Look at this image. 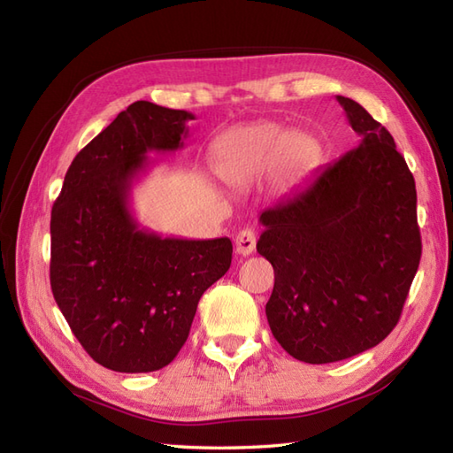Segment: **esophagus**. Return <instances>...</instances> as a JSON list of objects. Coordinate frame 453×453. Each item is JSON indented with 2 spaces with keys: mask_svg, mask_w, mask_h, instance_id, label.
Segmentation results:
<instances>
[{
  "mask_svg": "<svg viewBox=\"0 0 453 453\" xmlns=\"http://www.w3.org/2000/svg\"><path fill=\"white\" fill-rule=\"evenodd\" d=\"M255 245H257V235H255L253 229L247 227V229H242V232L237 234V237H235L237 255H242V257L251 255L255 251Z\"/></svg>",
  "mask_w": 453,
  "mask_h": 453,
  "instance_id": "esophagus-1",
  "label": "esophagus"
}]
</instances>
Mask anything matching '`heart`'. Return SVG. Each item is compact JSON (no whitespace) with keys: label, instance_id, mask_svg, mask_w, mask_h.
Instances as JSON below:
<instances>
[{"label":"heart","instance_id":"1","mask_svg":"<svg viewBox=\"0 0 453 453\" xmlns=\"http://www.w3.org/2000/svg\"><path fill=\"white\" fill-rule=\"evenodd\" d=\"M321 146L310 134L286 132L273 122H257L226 134L214 150V169L226 185L245 188L274 167L290 185L319 159Z\"/></svg>","mask_w":453,"mask_h":453}]
</instances>
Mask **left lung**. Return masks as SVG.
<instances>
[{
    "mask_svg": "<svg viewBox=\"0 0 453 453\" xmlns=\"http://www.w3.org/2000/svg\"><path fill=\"white\" fill-rule=\"evenodd\" d=\"M358 146L265 210L257 243L274 268L266 319L296 360L329 364L397 325L420 263L417 188L391 134L336 95Z\"/></svg>",
    "mask_w": 453,
    "mask_h": 453,
    "instance_id": "obj_1",
    "label": "left lung"
}]
</instances>
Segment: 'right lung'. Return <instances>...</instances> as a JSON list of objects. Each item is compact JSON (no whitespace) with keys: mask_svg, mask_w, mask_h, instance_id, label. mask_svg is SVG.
<instances>
[{"mask_svg":"<svg viewBox=\"0 0 453 453\" xmlns=\"http://www.w3.org/2000/svg\"><path fill=\"white\" fill-rule=\"evenodd\" d=\"M195 114L132 103L65 173L50 219V286L75 339L104 368H165L187 342L202 294L232 265L227 237H163L130 208L148 153L177 151Z\"/></svg>","mask_w":453,"mask_h":453,"instance_id":"obj_1","label":"right lung"}]
</instances>
